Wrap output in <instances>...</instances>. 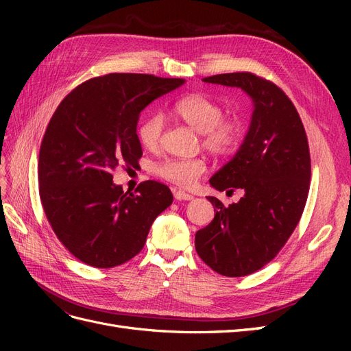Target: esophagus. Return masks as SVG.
<instances>
[{
    "instance_id": "1",
    "label": "esophagus",
    "mask_w": 351,
    "mask_h": 351,
    "mask_svg": "<svg viewBox=\"0 0 351 351\" xmlns=\"http://www.w3.org/2000/svg\"><path fill=\"white\" fill-rule=\"evenodd\" d=\"M173 192H174V197H176L177 200H192V199H193V196H192V195H189V193L183 192V190H177V189H174Z\"/></svg>"
}]
</instances>
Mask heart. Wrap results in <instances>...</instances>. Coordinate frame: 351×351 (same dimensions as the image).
Wrapping results in <instances>:
<instances>
[{
  "label": "heart",
  "instance_id": "obj_1",
  "mask_svg": "<svg viewBox=\"0 0 351 351\" xmlns=\"http://www.w3.org/2000/svg\"><path fill=\"white\" fill-rule=\"evenodd\" d=\"M173 115L189 124L202 136V143L212 154L227 156L237 149L243 127L237 119H222V107L205 95L190 93L177 99L171 107ZM162 119L147 115L137 127V139L146 149H155L161 139ZM206 169L204 159H167L155 167V173L180 187H192Z\"/></svg>",
  "mask_w": 351,
  "mask_h": 351
}]
</instances>
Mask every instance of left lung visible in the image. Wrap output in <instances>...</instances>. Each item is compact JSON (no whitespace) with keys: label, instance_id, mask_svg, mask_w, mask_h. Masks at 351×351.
<instances>
[{"label":"left lung","instance_id":"left-lung-1","mask_svg":"<svg viewBox=\"0 0 351 351\" xmlns=\"http://www.w3.org/2000/svg\"><path fill=\"white\" fill-rule=\"evenodd\" d=\"M202 80L240 88L253 102L240 149L209 180L219 192L244 195L228 206L208 196L215 217L195 237L208 267L244 277L277 256L299 224L311 184L309 143L299 112L277 84L246 71Z\"/></svg>","mask_w":351,"mask_h":351}]
</instances>
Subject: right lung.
Returning a JSON list of instances; mask_svg holds the SVG:
<instances>
[{
    "label": "right lung",
    "mask_w": 351,
    "mask_h": 351,
    "mask_svg": "<svg viewBox=\"0 0 351 351\" xmlns=\"http://www.w3.org/2000/svg\"><path fill=\"white\" fill-rule=\"evenodd\" d=\"M184 79L111 73L73 89L56 110L40 143L42 206L58 240L79 261L112 268L139 253L173 193L155 180L134 193L112 182L114 169L134 167L141 112Z\"/></svg>",
    "instance_id": "right-lung-1"
}]
</instances>
